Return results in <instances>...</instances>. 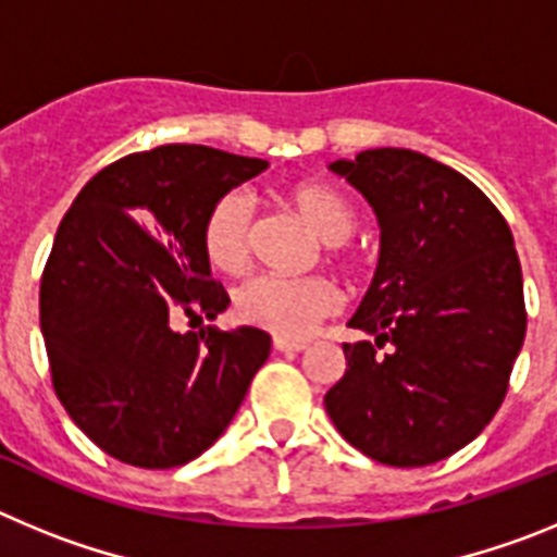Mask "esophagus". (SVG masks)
Returning a JSON list of instances; mask_svg holds the SVG:
<instances>
[{"instance_id":"esophagus-1","label":"esophagus","mask_w":557,"mask_h":557,"mask_svg":"<svg viewBox=\"0 0 557 557\" xmlns=\"http://www.w3.org/2000/svg\"><path fill=\"white\" fill-rule=\"evenodd\" d=\"M273 348H275V351H282V354H298V351H304V348H307V343H301V339L275 337Z\"/></svg>"}]
</instances>
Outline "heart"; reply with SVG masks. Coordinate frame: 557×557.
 I'll use <instances>...</instances> for the list:
<instances>
[{
    "instance_id": "1",
    "label": "heart",
    "mask_w": 557,
    "mask_h": 557,
    "mask_svg": "<svg viewBox=\"0 0 557 557\" xmlns=\"http://www.w3.org/2000/svg\"><path fill=\"white\" fill-rule=\"evenodd\" d=\"M289 200L326 245L346 243L357 225L351 203L326 184L293 186ZM250 223L253 203L245 191L231 189L220 195L206 211L200 231L206 262L220 273H239L248 262ZM337 307V289L323 278L253 275L234 293V312L239 321L284 339L309 337Z\"/></svg>"
}]
</instances>
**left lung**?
<instances>
[{
  "label": "left lung",
  "instance_id": "1",
  "mask_svg": "<svg viewBox=\"0 0 557 557\" xmlns=\"http://www.w3.org/2000/svg\"><path fill=\"white\" fill-rule=\"evenodd\" d=\"M329 170L371 203L379 264L348 321L373 343H343L346 376L323 405L362 455L430 466L471 444L508 393L528 332L513 234L466 175L424 152L376 147Z\"/></svg>",
  "mask_w": 557,
  "mask_h": 557
}]
</instances>
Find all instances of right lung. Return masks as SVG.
<instances>
[{"label":"right lung","instance_id":"1","mask_svg":"<svg viewBox=\"0 0 557 557\" xmlns=\"http://www.w3.org/2000/svg\"><path fill=\"white\" fill-rule=\"evenodd\" d=\"M264 170L203 145L133 152L97 172L58 225L41 278L52 385L116 460L172 469L203 455L264 366L262 329H172L181 314L203 323L228 307L200 231L220 195Z\"/></svg>","mask_w":557,"mask_h":557}]
</instances>
